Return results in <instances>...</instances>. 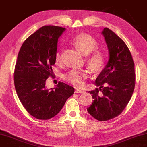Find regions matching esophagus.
<instances>
[{
  "instance_id": "1",
  "label": "esophagus",
  "mask_w": 147,
  "mask_h": 147,
  "mask_svg": "<svg viewBox=\"0 0 147 147\" xmlns=\"http://www.w3.org/2000/svg\"><path fill=\"white\" fill-rule=\"evenodd\" d=\"M75 93L83 94V93H84V91L82 90H80V89H78V88H76L75 89Z\"/></svg>"
}]
</instances>
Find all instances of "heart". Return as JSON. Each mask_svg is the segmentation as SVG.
Masks as SVG:
<instances>
[{
    "label": "heart",
    "instance_id": "heart-1",
    "mask_svg": "<svg viewBox=\"0 0 147 147\" xmlns=\"http://www.w3.org/2000/svg\"><path fill=\"white\" fill-rule=\"evenodd\" d=\"M72 42L84 55L89 54L98 46L97 41L87 34L78 35L73 39ZM55 60L57 63H60L62 61V53L60 49L56 51ZM87 61L88 65L92 69H99L104 64V55L102 51L95 49L92 54L88 56ZM86 77L87 73L84 70L72 69L63 74V78L65 80L77 86H82L84 84V80Z\"/></svg>",
    "mask_w": 147,
    "mask_h": 147
}]
</instances>
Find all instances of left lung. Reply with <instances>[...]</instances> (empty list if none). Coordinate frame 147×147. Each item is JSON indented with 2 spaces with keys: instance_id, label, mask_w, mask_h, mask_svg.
<instances>
[{
  "instance_id": "8db88e82",
  "label": "left lung",
  "mask_w": 147,
  "mask_h": 147,
  "mask_svg": "<svg viewBox=\"0 0 147 147\" xmlns=\"http://www.w3.org/2000/svg\"><path fill=\"white\" fill-rule=\"evenodd\" d=\"M109 59L89 91L93 102L87 111L98 121H108L121 113L129 102L135 84V65L131 52L122 39L108 28L102 32Z\"/></svg>"
}]
</instances>
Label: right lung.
I'll list each match as a JSON object with an SVG mask.
<instances>
[{"label":"right lung","mask_w":147,"mask_h":147,"mask_svg":"<svg viewBox=\"0 0 147 147\" xmlns=\"http://www.w3.org/2000/svg\"><path fill=\"white\" fill-rule=\"evenodd\" d=\"M65 28L45 26L26 39L18 53L14 69V86L24 108L36 119L47 120L61 111L74 88L59 82L47 89L45 82L53 76L52 65L58 39Z\"/></svg>","instance_id":"right-lung-1"}]
</instances>
